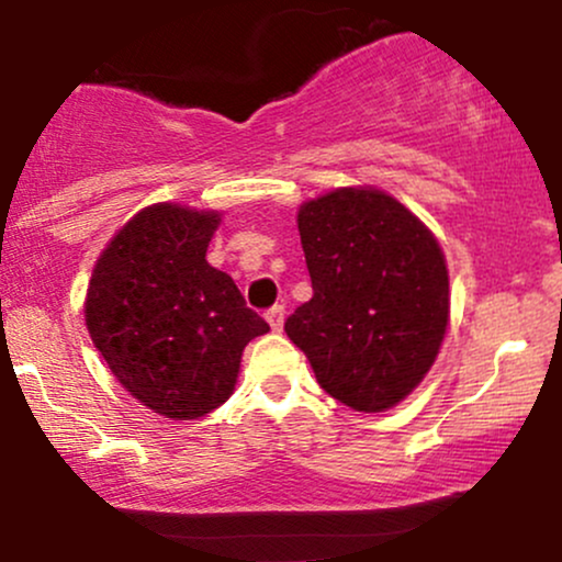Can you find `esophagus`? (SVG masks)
I'll use <instances>...</instances> for the list:
<instances>
[{
  "instance_id": "1",
  "label": "esophagus",
  "mask_w": 562,
  "mask_h": 562,
  "mask_svg": "<svg viewBox=\"0 0 562 562\" xmlns=\"http://www.w3.org/2000/svg\"><path fill=\"white\" fill-rule=\"evenodd\" d=\"M267 322H269V327H272L274 333H280L282 325H285V306H272V308H269Z\"/></svg>"
}]
</instances>
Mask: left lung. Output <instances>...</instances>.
Returning a JSON list of instances; mask_svg holds the SVG:
<instances>
[{
  "label": "left lung",
  "mask_w": 562,
  "mask_h": 562,
  "mask_svg": "<svg viewBox=\"0 0 562 562\" xmlns=\"http://www.w3.org/2000/svg\"><path fill=\"white\" fill-rule=\"evenodd\" d=\"M299 232L314 295L288 317V338L340 404L391 409L420 385L447 333L441 245L375 187L308 200Z\"/></svg>",
  "instance_id": "left-lung-1"
}]
</instances>
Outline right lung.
<instances>
[{
    "label": "right lung",
    "mask_w": 562,
    "mask_h": 562,
    "mask_svg": "<svg viewBox=\"0 0 562 562\" xmlns=\"http://www.w3.org/2000/svg\"><path fill=\"white\" fill-rule=\"evenodd\" d=\"M218 222L216 211L177 203L142 209L100 254L83 303L115 380L171 420L227 402L243 348L269 333L232 277L205 261Z\"/></svg>",
    "instance_id": "1"
}]
</instances>
